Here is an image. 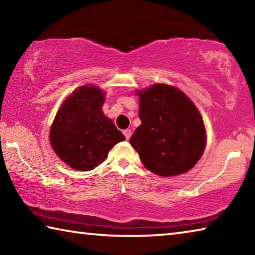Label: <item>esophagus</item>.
<instances>
[{"instance_id": "34e87169", "label": "esophagus", "mask_w": 255, "mask_h": 255, "mask_svg": "<svg viewBox=\"0 0 255 255\" xmlns=\"http://www.w3.org/2000/svg\"><path fill=\"white\" fill-rule=\"evenodd\" d=\"M123 132H124L125 137H126V139L128 140L129 138H130V136H131V130H130V129H125Z\"/></svg>"}]
</instances>
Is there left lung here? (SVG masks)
I'll use <instances>...</instances> for the list:
<instances>
[{"label":"left lung","instance_id":"1","mask_svg":"<svg viewBox=\"0 0 255 255\" xmlns=\"http://www.w3.org/2000/svg\"><path fill=\"white\" fill-rule=\"evenodd\" d=\"M139 96L140 126L130 137L146 169L161 176L189 171L206 147V129L193 102L179 89L154 84Z\"/></svg>","mask_w":255,"mask_h":255}]
</instances>
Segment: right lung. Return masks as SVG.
Masks as SVG:
<instances>
[{
    "mask_svg": "<svg viewBox=\"0 0 255 255\" xmlns=\"http://www.w3.org/2000/svg\"><path fill=\"white\" fill-rule=\"evenodd\" d=\"M105 93L84 85L68 97L51 125L49 139L58 157L77 171H90L125 136L102 111Z\"/></svg>",
    "mask_w": 255,
    "mask_h": 255,
    "instance_id": "1",
    "label": "right lung"
}]
</instances>
